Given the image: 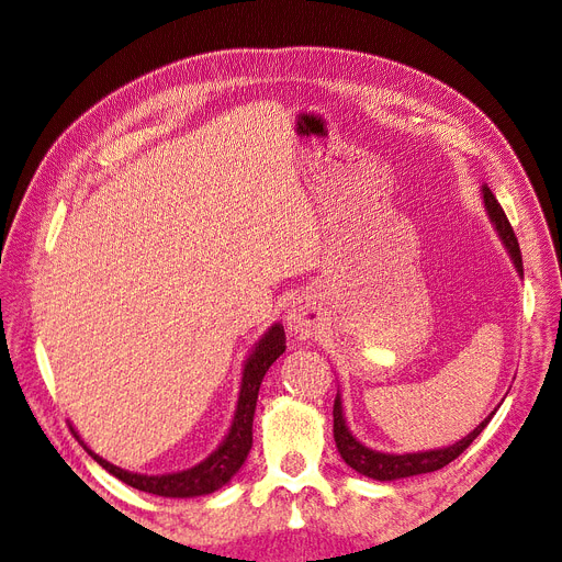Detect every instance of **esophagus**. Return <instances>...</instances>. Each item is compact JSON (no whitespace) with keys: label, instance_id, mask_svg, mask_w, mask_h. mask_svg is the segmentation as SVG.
Here are the masks:
<instances>
[{"label":"esophagus","instance_id":"1","mask_svg":"<svg viewBox=\"0 0 562 562\" xmlns=\"http://www.w3.org/2000/svg\"><path fill=\"white\" fill-rule=\"evenodd\" d=\"M318 321H321V316L307 297H297L285 312L288 330H291V335H295L300 339L314 337L318 333Z\"/></svg>","mask_w":562,"mask_h":562}]
</instances>
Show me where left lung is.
Instances as JSON below:
<instances>
[{
	"instance_id": "left-lung-1",
	"label": "left lung",
	"mask_w": 562,
	"mask_h": 562,
	"mask_svg": "<svg viewBox=\"0 0 562 562\" xmlns=\"http://www.w3.org/2000/svg\"><path fill=\"white\" fill-rule=\"evenodd\" d=\"M481 192H483V203H485L490 223H492V227L497 229L499 239H502V244L508 252V258H512V262L518 271V277L522 279L520 246H518V239H516L512 225H508V217L504 215L499 201L495 199V194L490 192L487 184L481 187ZM495 413H497V407L471 434H467L462 440H457V443H452L448 448L391 454V452H380V450H372V448L363 446L361 440L349 431L347 419H345V411H342V398H339V391H337L335 405H333V436H335L337 452L342 454V459L353 471H359L361 475H368V479H372V481H398V479H407V475L431 473V471H438V469H443L446 464H450L452 459L462 454L473 443V440L481 436V431L487 427L492 415H495Z\"/></svg>"
}]
</instances>
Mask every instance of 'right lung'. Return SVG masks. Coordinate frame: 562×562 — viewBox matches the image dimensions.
Returning <instances> with one entry per match:
<instances>
[{"mask_svg": "<svg viewBox=\"0 0 562 562\" xmlns=\"http://www.w3.org/2000/svg\"><path fill=\"white\" fill-rule=\"evenodd\" d=\"M283 351H285V333H283L281 323H274V326H271L258 339V345L252 347V351L248 353V359L244 363L239 401H236L234 419H232V427H229L225 440L217 446L215 452H211L201 464H196L192 469H184L178 473H161V475H145V473H133L126 469H119V467L110 464L108 459L95 454L79 438V434L75 429L72 431L79 438L83 450H87L100 467L110 471L114 479H119L135 490L149 492V495L178 497V499L211 495V492L227 485L236 475V471H239L241 464L246 462V457L252 448V415H255V403H258L260 384L265 380V372L269 370V366L274 363Z\"/></svg>", "mask_w": 562, "mask_h": 562, "instance_id": "1", "label": "right lung"}]
</instances>
